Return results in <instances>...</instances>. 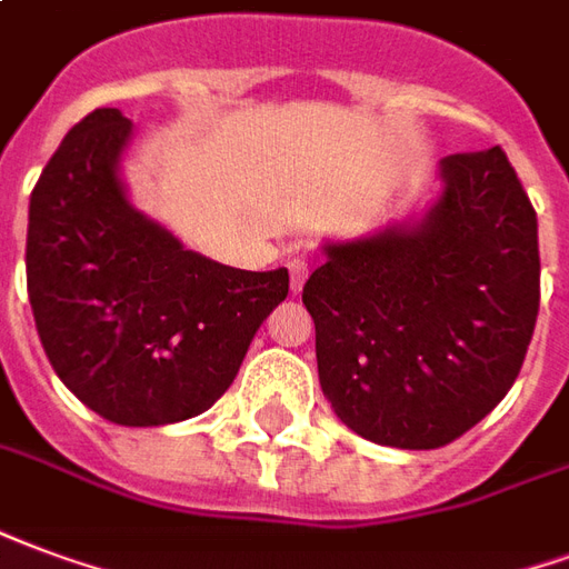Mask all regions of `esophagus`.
I'll list each match as a JSON object with an SVG mask.
<instances>
[{
    "mask_svg": "<svg viewBox=\"0 0 569 569\" xmlns=\"http://www.w3.org/2000/svg\"><path fill=\"white\" fill-rule=\"evenodd\" d=\"M307 273H310L307 262H301V259H292V262H289V286H292V296H298V292L305 289Z\"/></svg>",
    "mask_w": 569,
    "mask_h": 569,
    "instance_id": "1",
    "label": "esophagus"
}]
</instances>
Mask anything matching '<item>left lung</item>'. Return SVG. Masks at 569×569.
I'll list each match as a JSON object with an SVG mask.
<instances>
[{
	"instance_id": "obj_1",
	"label": "left lung",
	"mask_w": 569,
	"mask_h": 569,
	"mask_svg": "<svg viewBox=\"0 0 569 569\" xmlns=\"http://www.w3.org/2000/svg\"><path fill=\"white\" fill-rule=\"evenodd\" d=\"M422 220L328 241L305 283L319 386L370 443L437 449L516 382L540 310L537 210L500 147L440 159Z\"/></svg>"
}]
</instances>
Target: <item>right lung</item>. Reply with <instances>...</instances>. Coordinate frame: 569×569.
<instances>
[{
  "label": "right lung",
  "mask_w": 569,
  "mask_h": 569,
  "mask_svg": "<svg viewBox=\"0 0 569 569\" xmlns=\"http://www.w3.org/2000/svg\"><path fill=\"white\" fill-rule=\"evenodd\" d=\"M132 120L96 108L71 126L29 199L27 289L69 391L113 425L192 419L238 377L289 271H241L183 250L126 199Z\"/></svg>",
  "instance_id": "add662e5"
}]
</instances>
